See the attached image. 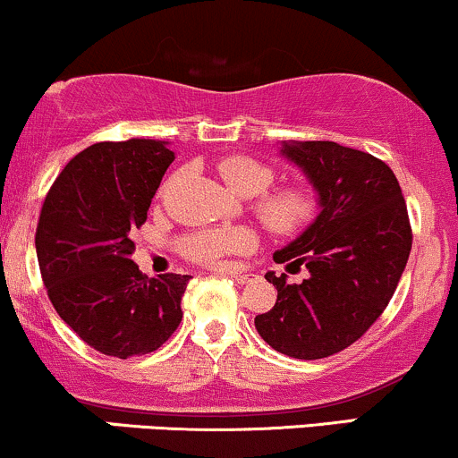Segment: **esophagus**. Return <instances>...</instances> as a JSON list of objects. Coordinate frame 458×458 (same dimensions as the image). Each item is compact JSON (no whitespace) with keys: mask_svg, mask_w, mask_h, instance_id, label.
Masks as SVG:
<instances>
[{"mask_svg":"<svg viewBox=\"0 0 458 458\" xmlns=\"http://www.w3.org/2000/svg\"><path fill=\"white\" fill-rule=\"evenodd\" d=\"M222 273L225 276H230L236 284H247L251 280V276H247V273H239V271H233V269H222Z\"/></svg>","mask_w":458,"mask_h":458,"instance_id":"obj_1","label":"esophagus"}]
</instances>
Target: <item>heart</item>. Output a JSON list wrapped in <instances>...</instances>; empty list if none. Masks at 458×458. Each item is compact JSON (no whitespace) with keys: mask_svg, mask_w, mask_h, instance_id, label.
<instances>
[{"mask_svg":"<svg viewBox=\"0 0 458 458\" xmlns=\"http://www.w3.org/2000/svg\"><path fill=\"white\" fill-rule=\"evenodd\" d=\"M219 174L239 196L254 198L251 211L267 230L277 236H295L314 222L318 213V198L306 185H282L269 189L276 170L254 157L233 155L217 165ZM256 245L250 228H207L196 230L181 241V250L202 265H217L224 256L243 254Z\"/></svg>","mask_w":458,"mask_h":458,"instance_id":"b5f03b06","label":"heart"}]
</instances>
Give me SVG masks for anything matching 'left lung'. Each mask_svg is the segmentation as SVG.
Instances as JSON below:
<instances>
[{"instance_id":"1","label":"left lung","mask_w":458,"mask_h":458,"mask_svg":"<svg viewBox=\"0 0 458 458\" xmlns=\"http://www.w3.org/2000/svg\"><path fill=\"white\" fill-rule=\"evenodd\" d=\"M280 152L317 189L320 213L273 254L310 277L288 284L286 273H267L277 301L254 325L271 349L320 360L353 344L387 308L411 251V225L396 176L377 157L335 141H282Z\"/></svg>"}]
</instances>
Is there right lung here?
Instances as JSON below:
<instances>
[{
  "label": "right lung",
  "mask_w": 458,
  "mask_h": 458,
  "mask_svg": "<svg viewBox=\"0 0 458 458\" xmlns=\"http://www.w3.org/2000/svg\"><path fill=\"white\" fill-rule=\"evenodd\" d=\"M174 152L167 141H98L66 163L36 228L40 276L60 318L103 355L152 353L182 318L191 276L148 277L131 260Z\"/></svg>",
  "instance_id": "right-lung-1"
}]
</instances>
